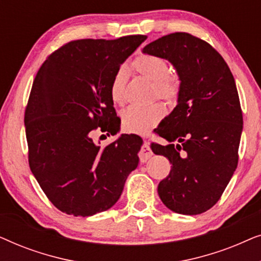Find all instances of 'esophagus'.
Masks as SVG:
<instances>
[{"label":"esophagus","mask_w":261,"mask_h":261,"mask_svg":"<svg viewBox=\"0 0 261 261\" xmlns=\"http://www.w3.org/2000/svg\"><path fill=\"white\" fill-rule=\"evenodd\" d=\"M152 155H153V152L151 151V148H149V145L146 142V144L141 146L140 152H139V158H140V162L146 163Z\"/></svg>","instance_id":"34e87169"}]
</instances>
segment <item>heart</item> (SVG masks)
Segmentation results:
<instances>
[{
    "label": "heart",
    "mask_w": 261,
    "mask_h": 261,
    "mask_svg": "<svg viewBox=\"0 0 261 261\" xmlns=\"http://www.w3.org/2000/svg\"><path fill=\"white\" fill-rule=\"evenodd\" d=\"M135 72L153 83V96L174 102L180 94V80L171 73V67L165 59L159 56L142 53L132 62ZM127 71L123 67L114 73L109 85V95L115 105H123L126 101ZM166 110L162 103L154 102L149 106H130L121 113V123L124 130L144 134L156 126L165 115Z\"/></svg>",
    "instance_id": "heart-1"
}]
</instances>
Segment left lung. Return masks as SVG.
<instances>
[{
    "label": "left lung",
    "mask_w": 261,
    "mask_h": 261,
    "mask_svg": "<svg viewBox=\"0 0 261 261\" xmlns=\"http://www.w3.org/2000/svg\"><path fill=\"white\" fill-rule=\"evenodd\" d=\"M144 53L172 63L180 80L178 105L156 128L169 145H151L172 165L159 197L174 213L198 215L216 204L239 163L242 110L234 77L212 45L185 32L149 42Z\"/></svg>",
    "instance_id": "obj_1"
}]
</instances>
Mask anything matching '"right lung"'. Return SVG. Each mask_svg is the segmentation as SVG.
Here are the masks:
<instances>
[{"instance_id": "right-lung-1", "label": "right lung", "mask_w": 261, "mask_h": 261, "mask_svg": "<svg viewBox=\"0 0 261 261\" xmlns=\"http://www.w3.org/2000/svg\"><path fill=\"white\" fill-rule=\"evenodd\" d=\"M146 39L69 41L46 58L34 78L24 109L28 164L48 201L67 215L112 208L137 169L140 137L122 134L105 147L92 137L96 130L117 133L110 81Z\"/></svg>"}]
</instances>
